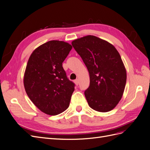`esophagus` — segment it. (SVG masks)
Returning <instances> with one entry per match:
<instances>
[{
	"label": "esophagus",
	"instance_id": "1",
	"mask_svg": "<svg viewBox=\"0 0 150 150\" xmlns=\"http://www.w3.org/2000/svg\"><path fill=\"white\" fill-rule=\"evenodd\" d=\"M74 83H75L77 86H78V85L79 84V80H78V79H76V80H74Z\"/></svg>",
	"mask_w": 150,
	"mask_h": 150
}]
</instances>
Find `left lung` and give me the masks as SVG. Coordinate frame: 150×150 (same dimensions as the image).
<instances>
[{"label": "left lung", "mask_w": 150, "mask_h": 150, "mask_svg": "<svg viewBox=\"0 0 150 150\" xmlns=\"http://www.w3.org/2000/svg\"><path fill=\"white\" fill-rule=\"evenodd\" d=\"M87 67L90 77L84 95L89 106L99 112H108L121 100L126 83V71L116 49L94 35L72 42Z\"/></svg>", "instance_id": "8db88e82"}]
</instances>
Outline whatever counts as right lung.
Wrapping results in <instances>:
<instances>
[{"instance_id":"obj_1","label":"right lung","mask_w":150,"mask_h":150,"mask_svg":"<svg viewBox=\"0 0 150 150\" xmlns=\"http://www.w3.org/2000/svg\"><path fill=\"white\" fill-rule=\"evenodd\" d=\"M72 47L50 40L30 55L24 78L27 94L36 107L49 115H57L69 107L75 84L67 78L62 62Z\"/></svg>"}]
</instances>
